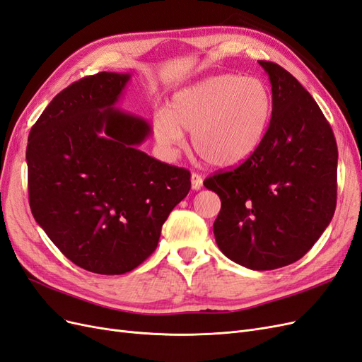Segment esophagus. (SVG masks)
<instances>
[{"label": "esophagus", "mask_w": 362, "mask_h": 362, "mask_svg": "<svg viewBox=\"0 0 362 362\" xmlns=\"http://www.w3.org/2000/svg\"><path fill=\"white\" fill-rule=\"evenodd\" d=\"M190 181H192V189L193 190H199L202 187L204 180H202V177H201L199 173H192Z\"/></svg>", "instance_id": "1"}]
</instances>
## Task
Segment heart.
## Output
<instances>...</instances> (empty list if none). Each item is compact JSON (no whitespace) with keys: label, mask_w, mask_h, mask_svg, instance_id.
<instances>
[{"label":"heart","mask_w":362,"mask_h":362,"mask_svg":"<svg viewBox=\"0 0 362 362\" xmlns=\"http://www.w3.org/2000/svg\"><path fill=\"white\" fill-rule=\"evenodd\" d=\"M272 115L267 86L255 76L223 74L175 93L169 110L154 117L156 137L166 149L178 148L184 131L192 146L214 166H234L254 154Z\"/></svg>","instance_id":"heart-1"}]
</instances>
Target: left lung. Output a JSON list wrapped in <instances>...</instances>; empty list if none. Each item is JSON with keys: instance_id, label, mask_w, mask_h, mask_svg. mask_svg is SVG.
I'll return each mask as SVG.
<instances>
[{"instance_id": "left-lung-1", "label": "left lung", "mask_w": 362, "mask_h": 362, "mask_svg": "<svg viewBox=\"0 0 362 362\" xmlns=\"http://www.w3.org/2000/svg\"><path fill=\"white\" fill-rule=\"evenodd\" d=\"M272 84V119L240 166L204 181L221 198L213 225L223 254L252 270L300 259L337 205V141L320 107L279 64L261 60Z\"/></svg>"}]
</instances>
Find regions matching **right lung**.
Segmentation results:
<instances>
[{"mask_svg":"<svg viewBox=\"0 0 362 362\" xmlns=\"http://www.w3.org/2000/svg\"><path fill=\"white\" fill-rule=\"evenodd\" d=\"M129 74L100 72L62 90L27 145L33 217L74 264L122 275L158 245L161 226L190 190V172L137 146L144 117L116 108Z\"/></svg>","mask_w":362,"mask_h":362,"instance_id":"1","label":"right lung"}]
</instances>
